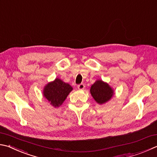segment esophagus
I'll list each match as a JSON object with an SVG mask.
<instances>
[{"instance_id":"1","label":"esophagus","mask_w":157,"mask_h":157,"mask_svg":"<svg viewBox=\"0 0 157 157\" xmlns=\"http://www.w3.org/2000/svg\"><path fill=\"white\" fill-rule=\"evenodd\" d=\"M78 88L79 90H84V88H85V85L84 84H80L78 85Z\"/></svg>"}]
</instances>
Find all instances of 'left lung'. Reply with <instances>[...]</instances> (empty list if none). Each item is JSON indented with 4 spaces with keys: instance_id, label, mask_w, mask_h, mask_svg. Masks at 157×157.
<instances>
[{
    "instance_id": "8db88e82",
    "label": "left lung",
    "mask_w": 157,
    "mask_h": 157,
    "mask_svg": "<svg viewBox=\"0 0 157 157\" xmlns=\"http://www.w3.org/2000/svg\"><path fill=\"white\" fill-rule=\"evenodd\" d=\"M90 93L95 101L99 105L106 104L115 94L113 88L101 79L96 80L90 86Z\"/></svg>"
}]
</instances>
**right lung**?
Here are the masks:
<instances>
[{
	"mask_svg": "<svg viewBox=\"0 0 157 157\" xmlns=\"http://www.w3.org/2000/svg\"><path fill=\"white\" fill-rule=\"evenodd\" d=\"M73 87L59 78H56L44 86L43 96L54 108H58L63 104L67 96L73 90Z\"/></svg>",
	"mask_w": 157,
	"mask_h": 157,
	"instance_id": "obj_1",
	"label": "right lung"
}]
</instances>
